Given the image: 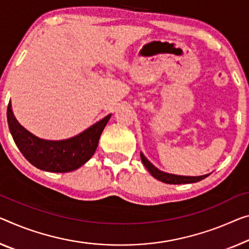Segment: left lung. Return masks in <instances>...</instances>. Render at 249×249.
<instances>
[{
  "instance_id": "left-lung-1",
  "label": "left lung",
  "mask_w": 249,
  "mask_h": 249,
  "mask_svg": "<svg viewBox=\"0 0 249 249\" xmlns=\"http://www.w3.org/2000/svg\"><path fill=\"white\" fill-rule=\"evenodd\" d=\"M141 161L144 164V167L147 168L149 173L152 175V177H155L158 180L162 181L164 183H170V185H181V183H193V182H198L208 177L210 174L202 175V176H179V175H174V174H168L164 173V171L159 170L158 168H156L154 164H152L149 160L144 157L142 152H140Z\"/></svg>"
}]
</instances>
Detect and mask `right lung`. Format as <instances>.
<instances>
[{
    "label": "right lung",
    "mask_w": 249,
    "mask_h": 249,
    "mask_svg": "<svg viewBox=\"0 0 249 249\" xmlns=\"http://www.w3.org/2000/svg\"><path fill=\"white\" fill-rule=\"evenodd\" d=\"M110 118L111 113L68 139L47 140L22 127L14 117L11 100L7 106V124L15 144L30 163L50 173H69L85 164L95 152Z\"/></svg>",
    "instance_id": "add662e5"
}]
</instances>
